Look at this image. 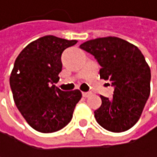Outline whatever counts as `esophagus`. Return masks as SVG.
I'll list each match as a JSON object with an SVG mask.
<instances>
[{
  "mask_svg": "<svg viewBox=\"0 0 157 157\" xmlns=\"http://www.w3.org/2000/svg\"><path fill=\"white\" fill-rule=\"evenodd\" d=\"M82 96H83V97H88V96H90V95H91V93H88V92H82Z\"/></svg>",
  "mask_w": 157,
  "mask_h": 157,
  "instance_id": "obj_1",
  "label": "esophagus"
}]
</instances>
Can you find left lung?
Instances as JSON below:
<instances>
[{
  "mask_svg": "<svg viewBox=\"0 0 157 157\" xmlns=\"http://www.w3.org/2000/svg\"><path fill=\"white\" fill-rule=\"evenodd\" d=\"M80 48L91 53L100 66V78L110 80L114 91L109 99L100 95L101 106L94 111L97 123L105 129L121 133L139 120L150 95L151 71L136 45L117 37L87 41Z\"/></svg>",
  "mask_w": 157,
  "mask_h": 157,
  "instance_id": "1",
  "label": "left lung"
}]
</instances>
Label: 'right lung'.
Returning a JSON list of instances; mask_svg holds the SVG:
<instances>
[{
  "label": "right lung",
  "mask_w": 157,
  "mask_h": 157,
  "mask_svg": "<svg viewBox=\"0 0 157 157\" xmlns=\"http://www.w3.org/2000/svg\"><path fill=\"white\" fill-rule=\"evenodd\" d=\"M77 44L47 35L24 48L16 58L10 85L18 110L36 131L53 133L66 126L82 98L79 90L63 92L54 85L63 68V51Z\"/></svg>",
  "instance_id": "add662e5"
}]
</instances>
